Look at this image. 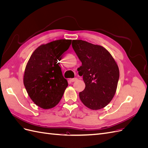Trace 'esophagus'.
I'll use <instances>...</instances> for the list:
<instances>
[{"label":"esophagus","mask_w":148,"mask_h":148,"mask_svg":"<svg viewBox=\"0 0 148 148\" xmlns=\"http://www.w3.org/2000/svg\"><path fill=\"white\" fill-rule=\"evenodd\" d=\"M78 79L77 78H71L70 79V81L71 82H76L77 81Z\"/></svg>","instance_id":"esophagus-1"}]
</instances>
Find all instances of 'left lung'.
I'll return each mask as SVG.
<instances>
[{
    "label": "left lung",
    "mask_w": 148,
    "mask_h": 148,
    "mask_svg": "<svg viewBox=\"0 0 148 148\" xmlns=\"http://www.w3.org/2000/svg\"><path fill=\"white\" fill-rule=\"evenodd\" d=\"M72 47L82 62L78 69L85 83L79 93L83 104L92 110L104 108L113 99L119 79V69L114 59L101 46L83 40H73Z\"/></svg>",
    "instance_id": "obj_1"
}]
</instances>
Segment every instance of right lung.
<instances>
[{
    "label": "right lung",
    "mask_w": 148,
    "mask_h": 148,
    "mask_svg": "<svg viewBox=\"0 0 148 148\" xmlns=\"http://www.w3.org/2000/svg\"><path fill=\"white\" fill-rule=\"evenodd\" d=\"M71 43V39H59L42 44L33 52L26 66L25 87L31 100L41 108L57 105L68 86L58 60Z\"/></svg>",
    "instance_id": "add662e5"
}]
</instances>
